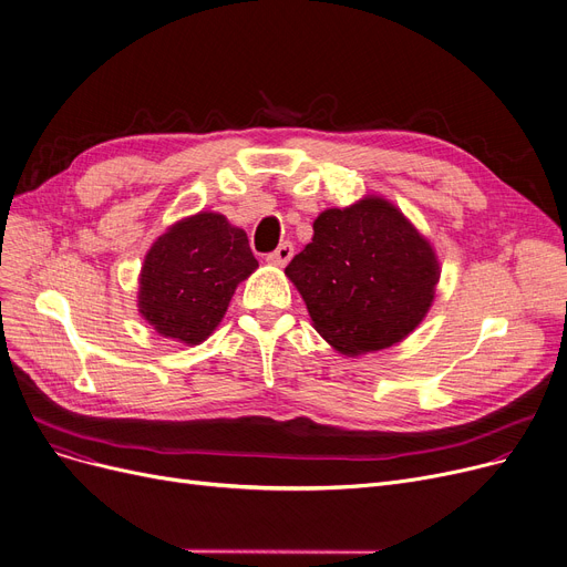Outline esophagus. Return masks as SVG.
<instances>
[{
  "label": "esophagus",
  "instance_id": "34e87169",
  "mask_svg": "<svg viewBox=\"0 0 567 567\" xmlns=\"http://www.w3.org/2000/svg\"><path fill=\"white\" fill-rule=\"evenodd\" d=\"M291 257H293V246L287 241V244H280L274 252H268L266 261L274 264V266H285Z\"/></svg>",
  "mask_w": 567,
  "mask_h": 567
}]
</instances>
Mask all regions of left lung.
Segmentation results:
<instances>
[{"mask_svg":"<svg viewBox=\"0 0 567 567\" xmlns=\"http://www.w3.org/2000/svg\"><path fill=\"white\" fill-rule=\"evenodd\" d=\"M285 274L301 291L319 336L347 355L393 347L434 301L432 246L393 204L365 197L329 208Z\"/></svg>","mask_w":567,"mask_h":567,"instance_id":"8db88e82","label":"left lung"}]
</instances>
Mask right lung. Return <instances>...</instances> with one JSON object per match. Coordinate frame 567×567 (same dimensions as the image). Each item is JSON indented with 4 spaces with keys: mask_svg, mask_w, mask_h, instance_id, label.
I'll return each mask as SVG.
<instances>
[{
    "mask_svg": "<svg viewBox=\"0 0 567 567\" xmlns=\"http://www.w3.org/2000/svg\"><path fill=\"white\" fill-rule=\"evenodd\" d=\"M257 266L244 229L220 214H197L169 227L148 250L140 312L161 336L199 344L220 323L236 285Z\"/></svg>",
    "mask_w": 567,
    "mask_h": 567,
    "instance_id": "obj_1",
    "label": "right lung"
}]
</instances>
